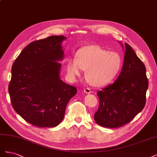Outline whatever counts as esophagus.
Here are the masks:
<instances>
[{
    "label": "esophagus",
    "instance_id": "1",
    "mask_svg": "<svg viewBox=\"0 0 157 157\" xmlns=\"http://www.w3.org/2000/svg\"><path fill=\"white\" fill-rule=\"evenodd\" d=\"M84 92L85 93H86V94H90V93L92 92L91 91V90H90L89 88H84Z\"/></svg>",
    "mask_w": 157,
    "mask_h": 157
}]
</instances>
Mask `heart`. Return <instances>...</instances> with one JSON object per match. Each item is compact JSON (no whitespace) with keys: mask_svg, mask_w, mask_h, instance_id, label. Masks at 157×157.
<instances>
[{"mask_svg":"<svg viewBox=\"0 0 157 157\" xmlns=\"http://www.w3.org/2000/svg\"><path fill=\"white\" fill-rule=\"evenodd\" d=\"M123 61L116 52H109L98 45H89L80 48L75 59H69L66 71L69 78L75 80L86 70L85 75L90 84L101 87L110 83L121 71Z\"/></svg>","mask_w":157,"mask_h":157,"instance_id":"obj_1","label":"heart"}]
</instances>
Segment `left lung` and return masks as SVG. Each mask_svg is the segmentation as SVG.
Returning a JSON list of instances; mask_svg holds the SVG:
<instances>
[{
  "mask_svg": "<svg viewBox=\"0 0 157 157\" xmlns=\"http://www.w3.org/2000/svg\"><path fill=\"white\" fill-rule=\"evenodd\" d=\"M125 47L121 74L113 84L97 92L99 105L94 121L103 127L116 128L128 124L145 105L149 86L145 66L129 44L125 43Z\"/></svg>",
  "mask_w": 157,
  "mask_h": 157,
  "instance_id": "1",
  "label": "left lung"
}]
</instances>
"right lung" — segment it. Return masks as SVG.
<instances>
[{"label":"right lung","mask_w":157,"mask_h":157,"mask_svg":"<svg viewBox=\"0 0 157 157\" xmlns=\"http://www.w3.org/2000/svg\"><path fill=\"white\" fill-rule=\"evenodd\" d=\"M63 36H51L28 44L12 67L8 86L15 111L31 124L55 127L63 119L70 99L77 94L75 86L59 78L63 58L61 43Z\"/></svg>","instance_id":"1"}]
</instances>
